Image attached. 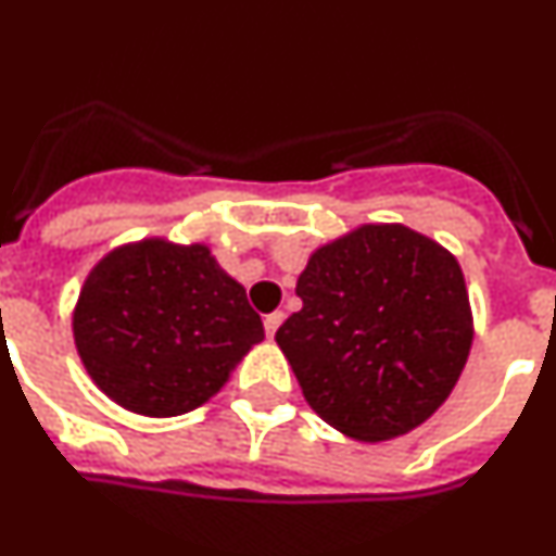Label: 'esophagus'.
<instances>
[{"instance_id":"34e87169","label":"esophagus","mask_w":556,"mask_h":556,"mask_svg":"<svg viewBox=\"0 0 556 556\" xmlns=\"http://www.w3.org/2000/svg\"><path fill=\"white\" fill-rule=\"evenodd\" d=\"M282 320H285V313H271V315H266V320H263V324H266V334H268V337L277 334V329H279V324H282Z\"/></svg>"}]
</instances>
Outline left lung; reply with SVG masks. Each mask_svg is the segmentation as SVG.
<instances>
[{
    "label": "left lung",
    "instance_id": "left-lung-1",
    "mask_svg": "<svg viewBox=\"0 0 556 556\" xmlns=\"http://www.w3.org/2000/svg\"><path fill=\"white\" fill-rule=\"evenodd\" d=\"M302 309L277 331L313 412L359 442L422 425L471 349L458 261L403 225H362L315 249L295 282Z\"/></svg>",
    "mask_w": 556,
    "mask_h": 556
}]
</instances>
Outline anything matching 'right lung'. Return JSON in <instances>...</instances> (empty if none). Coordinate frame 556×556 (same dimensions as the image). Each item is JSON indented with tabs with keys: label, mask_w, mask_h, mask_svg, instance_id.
<instances>
[{
	"label": "right lung",
	"mask_w": 556,
	"mask_h": 556,
	"mask_svg": "<svg viewBox=\"0 0 556 556\" xmlns=\"http://www.w3.org/2000/svg\"><path fill=\"white\" fill-rule=\"evenodd\" d=\"M263 337L243 285L202 243L117 247L85 279L74 309L90 378L144 417H178L211 401Z\"/></svg>",
	"instance_id": "obj_1"
}]
</instances>
